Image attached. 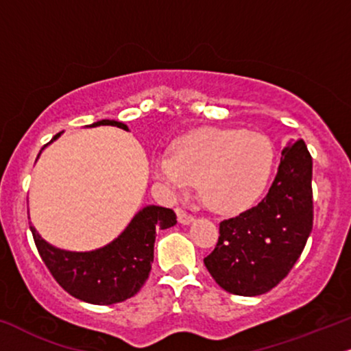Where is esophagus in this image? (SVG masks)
Instances as JSON below:
<instances>
[{"mask_svg":"<svg viewBox=\"0 0 351 351\" xmlns=\"http://www.w3.org/2000/svg\"><path fill=\"white\" fill-rule=\"evenodd\" d=\"M177 219H179L180 224H190L193 221V216L189 215L185 210H177Z\"/></svg>","mask_w":351,"mask_h":351,"instance_id":"1","label":"esophagus"}]
</instances>
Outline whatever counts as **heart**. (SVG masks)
I'll return each instance as SVG.
<instances>
[{
  "label": "heart",
  "mask_w": 351,
  "mask_h": 351,
  "mask_svg": "<svg viewBox=\"0 0 351 351\" xmlns=\"http://www.w3.org/2000/svg\"><path fill=\"white\" fill-rule=\"evenodd\" d=\"M275 151L265 135L234 128H200L179 138L172 156L153 159L156 179L172 195L198 184L200 198L216 213H239L262 195Z\"/></svg>",
  "instance_id": "obj_1"
}]
</instances>
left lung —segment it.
Listing matches in <instances>:
<instances>
[{"label":"left lung","instance_id":"1","mask_svg":"<svg viewBox=\"0 0 351 351\" xmlns=\"http://www.w3.org/2000/svg\"><path fill=\"white\" fill-rule=\"evenodd\" d=\"M313 158L302 140L281 151L265 198L236 218L219 223V239L203 258L224 291L258 296L289 274L313 231Z\"/></svg>","mask_w":351,"mask_h":351}]
</instances>
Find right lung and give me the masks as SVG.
Segmentation results:
<instances>
[{"instance_id": "obj_1", "label": "right lung", "mask_w": 351, "mask_h": 351, "mask_svg": "<svg viewBox=\"0 0 351 351\" xmlns=\"http://www.w3.org/2000/svg\"><path fill=\"white\" fill-rule=\"evenodd\" d=\"M101 125H110L128 132L125 123L107 119L88 127ZM60 135L62 132L56 133L50 143L60 138ZM176 223L177 216L171 208L148 205L133 216L119 237L104 247L88 252H73L55 247L38 234L32 224L30 231L43 263L64 291L90 304L109 306L128 300L140 291L148 280L154 258L156 231L174 226Z\"/></svg>"}]
</instances>
